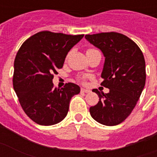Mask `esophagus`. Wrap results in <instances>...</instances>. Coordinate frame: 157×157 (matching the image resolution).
Here are the masks:
<instances>
[{
	"label": "esophagus",
	"instance_id": "obj_1",
	"mask_svg": "<svg viewBox=\"0 0 157 157\" xmlns=\"http://www.w3.org/2000/svg\"><path fill=\"white\" fill-rule=\"evenodd\" d=\"M81 92H83V93H90V90H87V89H83V88H82V89H81Z\"/></svg>",
	"mask_w": 157,
	"mask_h": 157
}]
</instances>
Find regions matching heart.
<instances>
[{
	"label": "heart",
	"mask_w": 157,
	"mask_h": 157,
	"mask_svg": "<svg viewBox=\"0 0 157 157\" xmlns=\"http://www.w3.org/2000/svg\"><path fill=\"white\" fill-rule=\"evenodd\" d=\"M90 50H93V49H89V50H88V51H90ZM88 51H87V52H88Z\"/></svg>",
	"instance_id": "obj_1"
}]
</instances>
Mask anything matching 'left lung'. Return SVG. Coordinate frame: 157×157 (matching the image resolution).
<instances>
[{"mask_svg": "<svg viewBox=\"0 0 157 157\" xmlns=\"http://www.w3.org/2000/svg\"><path fill=\"white\" fill-rule=\"evenodd\" d=\"M85 38L104 54L101 85L109 90L107 94L92 90L99 100L90 108V115L100 124L117 125L130 115L145 87V58L136 43L121 33H101Z\"/></svg>", "mask_w": 157, "mask_h": 157, "instance_id": "obj_1", "label": "left lung"}]
</instances>
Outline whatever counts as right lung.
I'll use <instances>...</instances> for the list:
<instances>
[{
  "instance_id": "obj_1",
  "label": "right lung",
  "mask_w": 157,
  "mask_h": 157,
  "mask_svg": "<svg viewBox=\"0 0 157 157\" xmlns=\"http://www.w3.org/2000/svg\"><path fill=\"white\" fill-rule=\"evenodd\" d=\"M83 35L43 31L26 40L14 61L13 88L28 117L41 125H52L67 115L72 97L80 87L73 83L53 88V73L63 66L70 49Z\"/></svg>"
}]
</instances>
